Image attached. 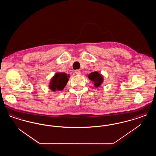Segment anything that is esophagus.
I'll return each mask as SVG.
<instances>
[{"label": "esophagus", "instance_id": "esophagus-1", "mask_svg": "<svg viewBox=\"0 0 156 156\" xmlns=\"http://www.w3.org/2000/svg\"><path fill=\"white\" fill-rule=\"evenodd\" d=\"M75 73L76 75L81 74V72L80 71H79V70H76V71H75Z\"/></svg>", "mask_w": 156, "mask_h": 156}]
</instances>
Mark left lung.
Segmentation results:
<instances>
[{
    "label": "left lung",
    "instance_id": "left-lung-1",
    "mask_svg": "<svg viewBox=\"0 0 156 156\" xmlns=\"http://www.w3.org/2000/svg\"><path fill=\"white\" fill-rule=\"evenodd\" d=\"M88 77L91 81L94 82V87L95 88H98L101 87L104 82V77L103 75L100 74L98 72H92L90 73Z\"/></svg>",
    "mask_w": 156,
    "mask_h": 156
}]
</instances>
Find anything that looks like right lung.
Returning <instances> with one entry per match:
<instances>
[{
    "label": "right lung",
    "instance_id": "add662e5",
    "mask_svg": "<svg viewBox=\"0 0 156 156\" xmlns=\"http://www.w3.org/2000/svg\"><path fill=\"white\" fill-rule=\"evenodd\" d=\"M69 75L65 73H57L54 75L49 83V88L52 91H61L66 86Z\"/></svg>",
    "mask_w": 156,
    "mask_h": 156
}]
</instances>
